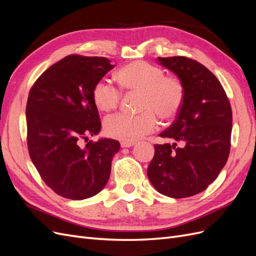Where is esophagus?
Here are the masks:
<instances>
[{"mask_svg":"<svg viewBox=\"0 0 256 256\" xmlns=\"http://www.w3.org/2000/svg\"><path fill=\"white\" fill-rule=\"evenodd\" d=\"M134 145V142H120L122 147H131Z\"/></svg>","mask_w":256,"mask_h":256,"instance_id":"obj_1","label":"esophagus"}]
</instances>
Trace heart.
<instances>
[{
	"label": "heart",
	"instance_id": "obj_1",
	"mask_svg": "<svg viewBox=\"0 0 256 256\" xmlns=\"http://www.w3.org/2000/svg\"><path fill=\"white\" fill-rule=\"evenodd\" d=\"M120 90L140 92L142 113L130 115L118 113L109 116L104 124L106 134L118 140L131 142L154 132L158 127V118L173 120L180 113L184 100V86L176 76H168L164 69L136 60L116 72ZM92 102L102 112H110L118 106L122 92L109 81L102 79L92 90Z\"/></svg>",
	"mask_w": 256,
	"mask_h": 256
}]
</instances>
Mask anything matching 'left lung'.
I'll return each instance as SVG.
<instances>
[{
    "mask_svg": "<svg viewBox=\"0 0 256 256\" xmlns=\"http://www.w3.org/2000/svg\"><path fill=\"white\" fill-rule=\"evenodd\" d=\"M158 60L182 81L184 100L174 122L159 134L174 143L154 145L147 176L161 194L189 198L207 189L226 166L233 114L226 90L204 65L186 56Z\"/></svg>",
    "mask_w": 256,
    "mask_h": 256,
    "instance_id": "1",
    "label": "left lung"
}]
</instances>
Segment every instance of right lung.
<instances>
[{"mask_svg": "<svg viewBox=\"0 0 256 256\" xmlns=\"http://www.w3.org/2000/svg\"><path fill=\"white\" fill-rule=\"evenodd\" d=\"M113 67L106 58L72 54L49 67L30 90V157L44 184L65 198L94 196L109 180L118 141L80 143L102 129L92 90Z\"/></svg>", "mask_w": 256, "mask_h": 256, "instance_id": "add662e5", "label": "right lung"}]
</instances>
